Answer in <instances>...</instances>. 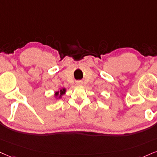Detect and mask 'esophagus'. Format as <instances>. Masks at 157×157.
<instances>
[{
    "label": "esophagus",
    "instance_id": "obj_1",
    "mask_svg": "<svg viewBox=\"0 0 157 157\" xmlns=\"http://www.w3.org/2000/svg\"><path fill=\"white\" fill-rule=\"evenodd\" d=\"M77 84H78V85H82V82H81V81H78V82H77Z\"/></svg>",
    "mask_w": 157,
    "mask_h": 157
}]
</instances>
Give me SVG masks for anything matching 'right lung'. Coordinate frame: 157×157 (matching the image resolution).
I'll list each match as a JSON object with an SVG mask.
<instances>
[{
	"label": "right lung",
	"instance_id": "obj_1",
	"mask_svg": "<svg viewBox=\"0 0 157 157\" xmlns=\"http://www.w3.org/2000/svg\"><path fill=\"white\" fill-rule=\"evenodd\" d=\"M65 92H66L65 88H63V89H61L59 91H58V92H56L55 94V96L57 97V98H61V97L63 96V94H65Z\"/></svg>",
	"mask_w": 157,
	"mask_h": 157
}]
</instances>
